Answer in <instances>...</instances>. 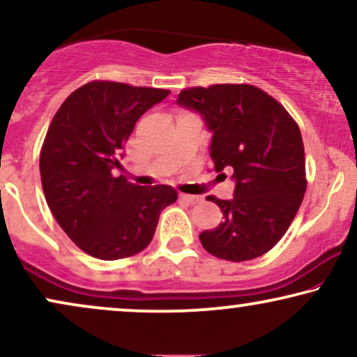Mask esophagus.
Here are the masks:
<instances>
[{
	"mask_svg": "<svg viewBox=\"0 0 357 357\" xmlns=\"http://www.w3.org/2000/svg\"><path fill=\"white\" fill-rule=\"evenodd\" d=\"M179 199L188 202V204H197V202L202 201V197L201 196H192V194L181 192V194H179Z\"/></svg>",
	"mask_w": 357,
	"mask_h": 357,
	"instance_id": "34e87169",
	"label": "esophagus"
}]
</instances>
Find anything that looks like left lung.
<instances>
[{
  "instance_id": "8db88e82",
  "label": "left lung",
  "mask_w": 357,
  "mask_h": 357,
  "mask_svg": "<svg viewBox=\"0 0 357 357\" xmlns=\"http://www.w3.org/2000/svg\"><path fill=\"white\" fill-rule=\"evenodd\" d=\"M176 103L201 115L212 133L214 169L232 171L236 183L232 199L207 197L224 220L199 234L202 247L231 261L267 254L285 236L306 191L298 125L273 97L247 84L186 89Z\"/></svg>"
}]
</instances>
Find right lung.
<instances>
[{"label": "right lung", "instance_id": "right-lung-1", "mask_svg": "<svg viewBox=\"0 0 357 357\" xmlns=\"http://www.w3.org/2000/svg\"><path fill=\"white\" fill-rule=\"evenodd\" d=\"M169 90L96 80L72 92L49 126L39 169L52 215L70 241L100 260L138 254L155 236L171 186L145 188L114 178L139 116Z\"/></svg>", "mask_w": 357, "mask_h": 357}]
</instances>
